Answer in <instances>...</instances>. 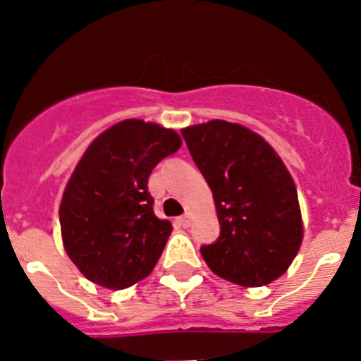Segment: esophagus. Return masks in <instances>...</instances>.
<instances>
[{
  "label": "esophagus",
  "mask_w": 361,
  "mask_h": 361,
  "mask_svg": "<svg viewBox=\"0 0 361 361\" xmlns=\"http://www.w3.org/2000/svg\"><path fill=\"white\" fill-rule=\"evenodd\" d=\"M177 222H178V226H183V228H188V226H190V215L178 216Z\"/></svg>",
  "instance_id": "esophagus-1"
}]
</instances>
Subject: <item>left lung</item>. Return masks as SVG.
Masks as SVG:
<instances>
[{
    "instance_id": "8db88e82",
    "label": "left lung",
    "mask_w": 361,
    "mask_h": 361,
    "mask_svg": "<svg viewBox=\"0 0 361 361\" xmlns=\"http://www.w3.org/2000/svg\"><path fill=\"white\" fill-rule=\"evenodd\" d=\"M183 137L219 215V238L200 247L209 269L244 288L282 276L304 233L298 193L282 159L262 137L228 121L190 126Z\"/></svg>"
}]
</instances>
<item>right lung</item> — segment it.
<instances>
[{
    "label": "right lung",
    "mask_w": 361,
    "mask_h": 361,
    "mask_svg": "<svg viewBox=\"0 0 361 361\" xmlns=\"http://www.w3.org/2000/svg\"><path fill=\"white\" fill-rule=\"evenodd\" d=\"M178 148L173 130L139 119L117 123L88 146L59 208L65 250L86 279L124 289L152 273L171 224L153 213L148 177Z\"/></svg>",
    "instance_id": "obj_1"
}]
</instances>
